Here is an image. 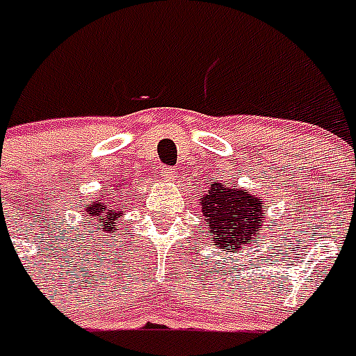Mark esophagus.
Returning <instances> with one entry per match:
<instances>
[{
	"mask_svg": "<svg viewBox=\"0 0 356 356\" xmlns=\"http://www.w3.org/2000/svg\"><path fill=\"white\" fill-rule=\"evenodd\" d=\"M160 175H162L163 180H175V169L169 168V165H162V168H160Z\"/></svg>",
	"mask_w": 356,
	"mask_h": 356,
	"instance_id": "esophagus-1",
	"label": "esophagus"
}]
</instances>
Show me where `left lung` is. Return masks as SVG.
<instances>
[{
	"mask_svg": "<svg viewBox=\"0 0 356 356\" xmlns=\"http://www.w3.org/2000/svg\"><path fill=\"white\" fill-rule=\"evenodd\" d=\"M210 234L216 246L235 248L238 242L250 244L259 238L262 226V203L259 197L244 193L242 188H228L221 184L210 185L209 193L200 197Z\"/></svg>",
	"mask_w": 356,
	"mask_h": 356,
	"instance_id": "1",
	"label": "left lung"
}]
</instances>
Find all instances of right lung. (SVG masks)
<instances>
[{
	"instance_id": "1",
	"label": "right lung",
	"mask_w": 356,
	"mask_h": 356,
	"mask_svg": "<svg viewBox=\"0 0 356 356\" xmlns=\"http://www.w3.org/2000/svg\"><path fill=\"white\" fill-rule=\"evenodd\" d=\"M89 213L90 216L96 217V222H102V228L105 232H114L115 229V222H118V217H119V210L121 209H115V203L112 201L105 200V201H97L94 207H89Z\"/></svg>"
}]
</instances>
